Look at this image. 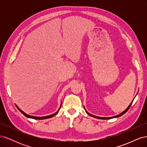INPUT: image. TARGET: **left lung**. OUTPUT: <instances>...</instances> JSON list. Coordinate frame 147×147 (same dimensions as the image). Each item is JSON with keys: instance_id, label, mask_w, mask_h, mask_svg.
<instances>
[{"instance_id": "obj_1", "label": "left lung", "mask_w": 147, "mask_h": 147, "mask_svg": "<svg viewBox=\"0 0 147 147\" xmlns=\"http://www.w3.org/2000/svg\"><path fill=\"white\" fill-rule=\"evenodd\" d=\"M132 102H133V100H132ZM132 102H131V104L128 106V107L124 111V112H123L121 113H120V114H119V115H117V116H115V117H109V118H103V117H96V116H94V115H91V114H90V113H89L86 110V112L89 115H90L91 117H94V118H99V119H111V118H117V117H121V116H122L123 115H124V113H125L126 112H127V110H129V109L130 108V107H131V104H132Z\"/></svg>"}]
</instances>
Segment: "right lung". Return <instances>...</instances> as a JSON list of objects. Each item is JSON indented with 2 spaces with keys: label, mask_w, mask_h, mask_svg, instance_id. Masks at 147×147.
<instances>
[{
  "label": "right lung",
  "mask_w": 147,
  "mask_h": 147,
  "mask_svg": "<svg viewBox=\"0 0 147 147\" xmlns=\"http://www.w3.org/2000/svg\"><path fill=\"white\" fill-rule=\"evenodd\" d=\"M16 107H17V109H18L20 112L23 113L25 117H28V118H32V119H47V118H51V117H54V116H55L56 115H57V113H58V112H59V109H60V108L59 109V110H57V112H56L55 113H54V114H52V115H48V116H46V117H34V116H30V115H27L26 113H25L24 112H23V111H22L18 107L17 105H16Z\"/></svg>",
  "instance_id": "obj_1"
}]
</instances>
